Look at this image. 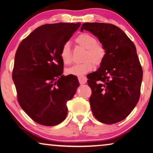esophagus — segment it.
Wrapping results in <instances>:
<instances>
[{"mask_svg":"<svg viewBox=\"0 0 153 153\" xmlns=\"http://www.w3.org/2000/svg\"><path fill=\"white\" fill-rule=\"evenodd\" d=\"M78 80H79V82L80 84H84L86 82H87V78H86V77L83 76H79Z\"/></svg>","mask_w":153,"mask_h":153,"instance_id":"1","label":"esophagus"}]
</instances>
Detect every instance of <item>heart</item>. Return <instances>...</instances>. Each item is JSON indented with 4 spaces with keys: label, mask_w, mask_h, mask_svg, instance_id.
<instances>
[{
    "label": "heart",
    "mask_w": 153,
    "mask_h": 153,
    "mask_svg": "<svg viewBox=\"0 0 153 153\" xmlns=\"http://www.w3.org/2000/svg\"><path fill=\"white\" fill-rule=\"evenodd\" d=\"M76 43L85 49L83 57L84 62L74 65L66 69L68 74L81 76L92 70L94 65L99 66L103 63L106 51L103 45L97 41V39L90 33H84L76 38ZM60 57L65 65H69L72 62V55L70 45L65 43L62 46L60 52Z\"/></svg>",
    "instance_id": "heart-1"
}]
</instances>
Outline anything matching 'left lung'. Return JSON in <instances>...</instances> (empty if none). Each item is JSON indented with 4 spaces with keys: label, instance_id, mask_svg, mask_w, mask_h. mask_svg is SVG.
<instances>
[{
    "label": "left lung",
    "instance_id": "obj_1",
    "mask_svg": "<svg viewBox=\"0 0 153 153\" xmlns=\"http://www.w3.org/2000/svg\"><path fill=\"white\" fill-rule=\"evenodd\" d=\"M85 29L96 36L106 51L95 72L88 74L92 113L102 123L112 124L126 118L139 100L143 69L134 44L117 26L85 23Z\"/></svg>",
    "mask_w": 153,
    "mask_h": 153
}]
</instances>
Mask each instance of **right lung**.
<instances>
[{
	"mask_svg": "<svg viewBox=\"0 0 153 153\" xmlns=\"http://www.w3.org/2000/svg\"><path fill=\"white\" fill-rule=\"evenodd\" d=\"M80 25H43L24 39L16 50L12 77L18 102L41 125L55 126L65 120L66 103L79 85L76 76L62 75L60 52Z\"/></svg>",
	"mask_w": 153,
	"mask_h": 153,
	"instance_id": "right-lung-1",
	"label": "right lung"
}]
</instances>
